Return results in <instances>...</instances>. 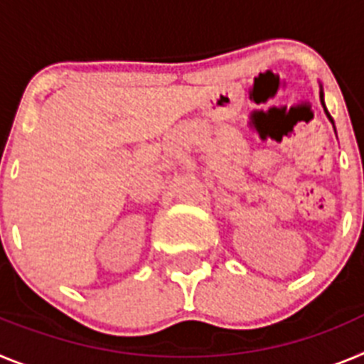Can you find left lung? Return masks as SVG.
I'll return each mask as SVG.
<instances>
[{"mask_svg": "<svg viewBox=\"0 0 364 364\" xmlns=\"http://www.w3.org/2000/svg\"><path fill=\"white\" fill-rule=\"evenodd\" d=\"M321 104L324 105V102H323V92H321ZM324 111H326V109H324ZM326 114H328V111H326ZM328 118H330V122H332V124H333V120H332V117H330V114H328Z\"/></svg>", "mask_w": 364, "mask_h": 364, "instance_id": "left-lung-1", "label": "left lung"}]
</instances>
